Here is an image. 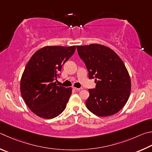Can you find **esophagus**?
<instances>
[{
	"mask_svg": "<svg viewBox=\"0 0 152 152\" xmlns=\"http://www.w3.org/2000/svg\"><path fill=\"white\" fill-rule=\"evenodd\" d=\"M73 89H74L75 90H76V91H81V90L83 89L82 88H76V87H73Z\"/></svg>",
	"mask_w": 152,
	"mask_h": 152,
	"instance_id": "34e87169",
	"label": "esophagus"
}]
</instances>
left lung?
I'll use <instances>...</instances> for the list:
<instances>
[{
	"label": "left lung",
	"instance_id": "1",
	"mask_svg": "<svg viewBox=\"0 0 152 152\" xmlns=\"http://www.w3.org/2000/svg\"><path fill=\"white\" fill-rule=\"evenodd\" d=\"M79 57L95 79V89H89L86 104L88 110L100 117L112 115L126 105L131 92V79L120 57L104 45L77 46Z\"/></svg>",
	"mask_w": 152,
	"mask_h": 152
}]
</instances>
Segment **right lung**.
<instances>
[{
    "label": "right lung",
    "instance_id": "add662e5",
    "mask_svg": "<svg viewBox=\"0 0 152 152\" xmlns=\"http://www.w3.org/2000/svg\"><path fill=\"white\" fill-rule=\"evenodd\" d=\"M75 49V46L44 47L26 64L21 77V95L28 107L40 118H54L65 110L72 89L57 86L55 81Z\"/></svg>",
    "mask_w": 152,
    "mask_h": 152
}]
</instances>
